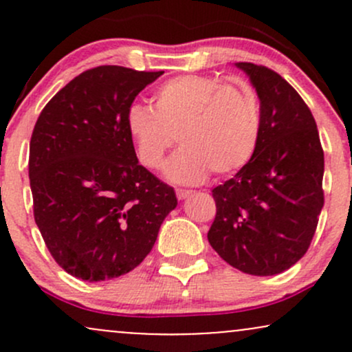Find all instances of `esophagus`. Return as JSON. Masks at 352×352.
I'll return each mask as SVG.
<instances>
[{
    "label": "esophagus",
    "mask_w": 352,
    "mask_h": 352,
    "mask_svg": "<svg viewBox=\"0 0 352 352\" xmlns=\"http://www.w3.org/2000/svg\"><path fill=\"white\" fill-rule=\"evenodd\" d=\"M175 193H177V199H179V200H185V199H188L190 195H192V190H182V188H177V190H175Z\"/></svg>",
    "instance_id": "34e87169"
}]
</instances>
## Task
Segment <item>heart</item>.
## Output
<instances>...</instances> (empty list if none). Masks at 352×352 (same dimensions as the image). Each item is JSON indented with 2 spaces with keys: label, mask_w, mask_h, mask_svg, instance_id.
<instances>
[{
  "label": "heart",
  "mask_w": 352,
  "mask_h": 352,
  "mask_svg": "<svg viewBox=\"0 0 352 352\" xmlns=\"http://www.w3.org/2000/svg\"><path fill=\"white\" fill-rule=\"evenodd\" d=\"M125 131L140 165L159 170L177 140L165 175L195 185L210 175H228L252 160L261 132L260 106L243 82H220L199 74L179 76L157 87L152 107L134 104Z\"/></svg>",
  "instance_id": "obj_1"
}]
</instances>
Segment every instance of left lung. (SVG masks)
<instances>
[{"instance_id":"8db88e82","label":"left lung","mask_w":352,"mask_h":352,"mask_svg":"<svg viewBox=\"0 0 352 352\" xmlns=\"http://www.w3.org/2000/svg\"><path fill=\"white\" fill-rule=\"evenodd\" d=\"M260 99V142L233 179L213 188L212 248L240 272L273 276L308 252L324 205V153L301 96L265 66L235 63Z\"/></svg>"}]
</instances>
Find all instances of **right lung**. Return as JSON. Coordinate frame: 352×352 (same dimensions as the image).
I'll return each instance as SVG.
<instances>
[{"mask_svg":"<svg viewBox=\"0 0 352 352\" xmlns=\"http://www.w3.org/2000/svg\"><path fill=\"white\" fill-rule=\"evenodd\" d=\"M164 72L89 69L52 98L30 144L34 220L60 268L104 281L139 266L177 207L172 187L137 160L125 114Z\"/></svg>","mask_w":352,"mask_h":352,"instance_id":"right-lung-1","label":"right lung"}]
</instances>
